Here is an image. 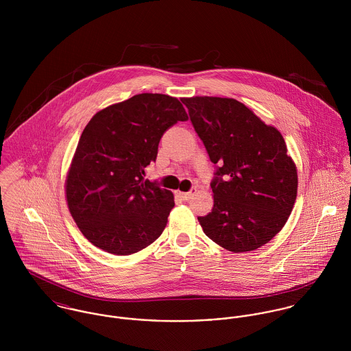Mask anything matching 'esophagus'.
<instances>
[{
  "label": "esophagus",
  "mask_w": 351,
  "mask_h": 351,
  "mask_svg": "<svg viewBox=\"0 0 351 351\" xmlns=\"http://www.w3.org/2000/svg\"><path fill=\"white\" fill-rule=\"evenodd\" d=\"M196 192H197V189H196V188H193V189H191L189 192H185V193H184V192H178L177 195H178V197H181L182 200L188 201L191 197H192V196H193V195H195V193H196Z\"/></svg>",
  "instance_id": "esophagus-1"
}]
</instances>
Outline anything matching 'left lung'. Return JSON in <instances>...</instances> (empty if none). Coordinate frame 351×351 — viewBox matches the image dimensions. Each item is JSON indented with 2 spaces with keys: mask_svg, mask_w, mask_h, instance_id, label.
Wrapping results in <instances>:
<instances>
[{
  "mask_svg": "<svg viewBox=\"0 0 351 351\" xmlns=\"http://www.w3.org/2000/svg\"><path fill=\"white\" fill-rule=\"evenodd\" d=\"M215 177L202 231L232 252L259 249L285 226L298 196V170L278 130L234 99H182Z\"/></svg>",
  "mask_w": 351,
  "mask_h": 351,
  "instance_id": "1",
  "label": "left lung"
}]
</instances>
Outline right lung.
I'll list each match as a JSON object with an SVG mask.
<instances>
[{"instance_id":"1","label":"right lung","mask_w":351,"mask_h":351,"mask_svg":"<svg viewBox=\"0 0 351 351\" xmlns=\"http://www.w3.org/2000/svg\"><path fill=\"white\" fill-rule=\"evenodd\" d=\"M188 120L182 104L159 93H142L97 112L74 154L66 199L84 237L101 250L130 255L163 232L174 196L145 169L177 121Z\"/></svg>"}]
</instances>
